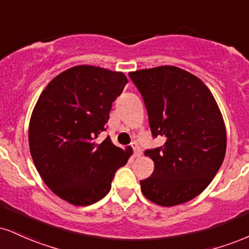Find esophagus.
<instances>
[{
  "label": "esophagus",
  "mask_w": 249,
  "mask_h": 249,
  "mask_svg": "<svg viewBox=\"0 0 249 249\" xmlns=\"http://www.w3.org/2000/svg\"><path fill=\"white\" fill-rule=\"evenodd\" d=\"M132 148H133V155L136 158H138V157H140V155H142V149H140V147H139V145H138V143L136 142H132Z\"/></svg>",
  "instance_id": "esophagus-1"
}]
</instances>
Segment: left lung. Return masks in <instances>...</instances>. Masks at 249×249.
I'll return each instance as SVG.
<instances>
[{
  "mask_svg": "<svg viewBox=\"0 0 249 249\" xmlns=\"http://www.w3.org/2000/svg\"><path fill=\"white\" fill-rule=\"evenodd\" d=\"M142 96L152 136L166 138L145 151L154 161L151 178L140 181L146 198L161 206L189 202L210 184L226 152V128L210 89L175 66L128 73Z\"/></svg>",
  "mask_w": 249,
  "mask_h": 249,
  "instance_id": "8db88e82",
  "label": "left lung"
}]
</instances>
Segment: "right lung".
<instances>
[{
    "mask_svg": "<svg viewBox=\"0 0 249 249\" xmlns=\"http://www.w3.org/2000/svg\"><path fill=\"white\" fill-rule=\"evenodd\" d=\"M126 83L122 71L80 65L60 73L39 96L29 125L30 153L45 184L71 204L103 198L132 154L110 137L96 142Z\"/></svg>",
    "mask_w": 249,
    "mask_h": 249,
    "instance_id": "1",
    "label": "right lung"
}]
</instances>
